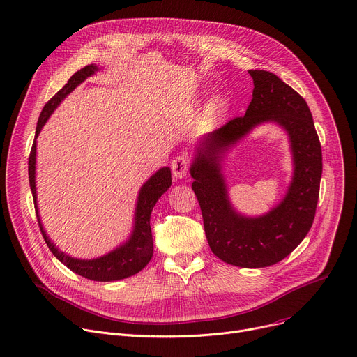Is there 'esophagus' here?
<instances>
[{
  "label": "esophagus",
  "mask_w": 357,
  "mask_h": 357,
  "mask_svg": "<svg viewBox=\"0 0 357 357\" xmlns=\"http://www.w3.org/2000/svg\"><path fill=\"white\" fill-rule=\"evenodd\" d=\"M172 174L176 179H183L186 175H188V168H189V160L185 155H181V156H176L174 160H172Z\"/></svg>",
  "instance_id": "esophagus-1"
}]
</instances>
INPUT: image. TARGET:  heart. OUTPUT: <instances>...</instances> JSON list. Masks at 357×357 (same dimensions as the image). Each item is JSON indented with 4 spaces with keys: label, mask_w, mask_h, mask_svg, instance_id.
<instances>
[{
    "label": "heart",
    "mask_w": 357,
    "mask_h": 357,
    "mask_svg": "<svg viewBox=\"0 0 357 357\" xmlns=\"http://www.w3.org/2000/svg\"><path fill=\"white\" fill-rule=\"evenodd\" d=\"M231 107H232V102L228 96L218 95L211 101V104L208 107V114L213 121H219L229 114Z\"/></svg>",
    "instance_id": "heart-1"
}]
</instances>
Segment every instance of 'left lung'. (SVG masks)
<instances>
[{"instance_id": "8db88e82", "label": "left lung", "mask_w": 357, "mask_h": 357, "mask_svg": "<svg viewBox=\"0 0 357 357\" xmlns=\"http://www.w3.org/2000/svg\"><path fill=\"white\" fill-rule=\"evenodd\" d=\"M253 96L245 116L199 138L189 168L211 250L248 269L272 266L294 252L312 228L321 178V148L306 101L269 71H248ZM275 123L289 139L294 172L284 198L257 217L241 214L229 198L222 162L255 127Z\"/></svg>"}]
</instances>
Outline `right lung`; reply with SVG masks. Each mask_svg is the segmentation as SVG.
Returning <instances> with one entry per match:
<instances>
[{
    "label": "right lung",
    "mask_w": 357,
    "mask_h": 357,
    "mask_svg": "<svg viewBox=\"0 0 357 357\" xmlns=\"http://www.w3.org/2000/svg\"><path fill=\"white\" fill-rule=\"evenodd\" d=\"M98 71H101V68L98 66H95V63H91V66H86L82 70L77 71L68 79V82L63 85V88H61L45 104L37 123L36 139H34V144H32L29 162H28V175H29V186L32 192V198H34L40 229L52 255L61 264H63L70 271H73L79 276H84L89 280H96V282H115L129 276H134L135 273L142 271L152 259L153 242H152V232H151V223H149L151 213L158 199L164 195L172 185L171 168L164 167L158 169L141 186L138 192V198H137L135 212H134L132 231L129 234L128 239L123 243H119L115 249L109 250L108 253L93 259H78V257L70 256L68 253L59 250L58 246L50 239V236L44 229V225L40 216L38 201H37V183H36L37 138L41 132L43 126L47 123L48 118L59 107V104L66 100L78 85H81L86 78L92 77Z\"/></svg>",
    "instance_id": "obj_1"
}]
</instances>
